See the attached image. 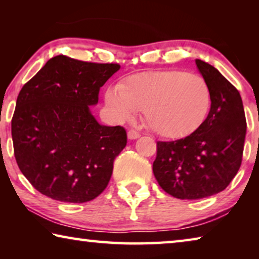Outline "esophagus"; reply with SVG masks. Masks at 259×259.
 Masks as SVG:
<instances>
[{
	"label": "esophagus",
	"instance_id": "obj_1",
	"mask_svg": "<svg viewBox=\"0 0 259 259\" xmlns=\"http://www.w3.org/2000/svg\"><path fill=\"white\" fill-rule=\"evenodd\" d=\"M140 137L139 133H137L136 130H129L128 131V138L130 140H135V139H138Z\"/></svg>",
	"mask_w": 259,
	"mask_h": 259
}]
</instances>
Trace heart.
I'll use <instances>...</instances> for the list:
<instances>
[{
    "label": "heart",
    "mask_w": 259,
    "mask_h": 259,
    "mask_svg": "<svg viewBox=\"0 0 259 259\" xmlns=\"http://www.w3.org/2000/svg\"><path fill=\"white\" fill-rule=\"evenodd\" d=\"M105 102L120 121L144 109L148 128L160 137L179 139L198 130L207 117L211 93L203 77L181 69L138 73L122 85L107 88Z\"/></svg>",
    "instance_id": "heart-1"
}]
</instances>
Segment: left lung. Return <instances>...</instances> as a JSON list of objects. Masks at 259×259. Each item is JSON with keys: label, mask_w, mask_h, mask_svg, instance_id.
Masks as SVG:
<instances>
[{"label": "left lung", "mask_w": 259, "mask_h": 259, "mask_svg": "<svg viewBox=\"0 0 259 259\" xmlns=\"http://www.w3.org/2000/svg\"><path fill=\"white\" fill-rule=\"evenodd\" d=\"M211 93L208 116L185 138L156 143L153 172L162 190L181 200H198L224 191L238 174L247 122L236 88L203 60H195Z\"/></svg>", "instance_id": "obj_1"}]
</instances>
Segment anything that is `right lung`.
Segmentation results:
<instances>
[{"label":"right lung","mask_w":259,"mask_h":259,"mask_svg":"<svg viewBox=\"0 0 259 259\" xmlns=\"http://www.w3.org/2000/svg\"><path fill=\"white\" fill-rule=\"evenodd\" d=\"M119 64L56 56L20 90L11 121L15 157L35 190L61 202L83 203L106 188L126 145L120 125L99 124L89 106Z\"/></svg>","instance_id":"add662e5"}]
</instances>
